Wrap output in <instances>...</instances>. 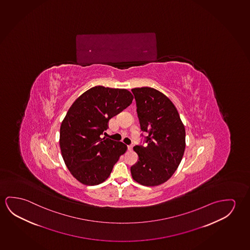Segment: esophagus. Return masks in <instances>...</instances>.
I'll use <instances>...</instances> for the list:
<instances>
[{
  "mask_svg": "<svg viewBox=\"0 0 250 250\" xmlns=\"http://www.w3.org/2000/svg\"><path fill=\"white\" fill-rule=\"evenodd\" d=\"M132 148H133V147H132V146H127V149H128V150H129V151H131V150H132Z\"/></svg>",
  "mask_w": 250,
  "mask_h": 250,
  "instance_id": "1",
  "label": "esophagus"
}]
</instances>
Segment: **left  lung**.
<instances>
[{
  "mask_svg": "<svg viewBox=\"0 0 250 250\" xmlns=\"http://www.w3.org/2000/svg\"><path fill=\"white\" fill-rule=\"evenodd\" d=\"M141 131L148 133L147 146H134L139 161L131 177L144 186H158L169 180L180 165L185 149V128L177 108L156 89H131Z\"/></svg>",
  "mask_w": 250,
  "mask_h": 250,
  "instance_id": "left-lung-1",
  "label": "left lung"
}]
</instances>
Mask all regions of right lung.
I'll list each match as a JSON object with an SVG mask.
<instances>
[{
    "mask_svg": "<svg viewBox=\"0 0 250 250\" xmlns=\"http://www.w3.org/2000/svg\"><path fill=\"white\" fill-rule=\"evenodd\" d=\"M133 95L126 89L97 85L82 93L71 105L60 130L62 158L70 172L84 185L106 180L120 156L122 142L100 138L109 120L130 105Z\"/></svg>",
    "mask_w": 250,
    "mask_h": 250,
    "instance_id": "1",
    "label": "right lung"
}]
</instances>
